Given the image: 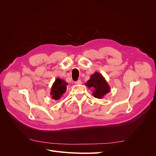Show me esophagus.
<instances>
[{"instance_id": "obj_1", "label": "esophagus", "mask_w": 156, "mask_h": 156, "mask_svg": "<svg viewBox=\"0 0 156 156\" xmlns=\"http://www.w3.org/2000/svg\"><path fill=\"white\" fill-rule=\"evenodd\" d=\"M81 83H82V82H81V80H78L77 81H75V84H81Z\"/></svg>"}]
</instances>
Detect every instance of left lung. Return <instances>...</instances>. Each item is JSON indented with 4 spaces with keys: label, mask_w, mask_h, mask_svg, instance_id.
<instances>
[{
    "label": "left lung",
    "mask_w": 156,
    "mask_h": 156,
    "mask_svg": "<svg viewBox=\"0 0 156 156\" xmlns=\"http://www.w3.org/2000/svg\"><path fill=\"white\" fill-rule=\"evenodd\" d=\"M85 84L88 88L92 89V96L98 99L103 98L110 92L111 88L105 79L97 72L90 75V78Z\"/></svg>",
    "instance_id": "left-lung-1"
}]
</instances>
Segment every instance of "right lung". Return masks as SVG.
<instances>
[{"label":"right lung","instance_id":"obj_1","mask_svg":"<svg viewBox=\"0 0 156 156\" xmlns=\"http://www.w3.org/2000/svg\"><path fill=\"white\" fill-rule=\"evenodd\" d=\"M68 84L64 79H56L51 89V98L55 100H59L66 91Z\"/></svg>","mask_w":156,"mask_h":156}]
</instances>
